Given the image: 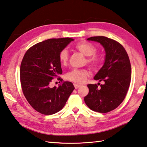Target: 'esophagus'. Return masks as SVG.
I'll list each match as a JSON object with an SVG mask.
<instances>
[{"mask_svg":"<svg viewBox=\"0 0 147 147\" xmlns=\"http://www.w3.org/2000/svg\"><path fill=\"white\" fill-rule=\"evenodd\" d=\"M74 88H75L76 89L78 88H80V87H81V85H78V84H76V83H74Z\"/></svg>","mask_w":147,"mask_h":147,"instance_id":"34e87169","label":"esophagus"}]
</instances>
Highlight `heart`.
I'll return each mask as SVG.
<instances>
[{"label": "heart", "instance_id": "1", "mask_svg": "<svg viewBox=\"0 0 147 147\" xmlns=\"http://www.w3.org/2000/svg\"><path fill=\"white\" fill-rule=\"evenodd\" d=\"M75 48L84 55L89 57L88 62L92 67H97L100 64V60L96 56H93L97 52V49L91 43L86 41H82L77 43ZM69 58L68 51L66 49H64L60 51L59 55V61L61 64L65 65L67 64ZM88 75L87 71L83 69H74L66 74V79L69 81L76 83H83L85 82Z\"/></svg>", "mask_w": 147, "mask_h": 147}]
</instances>
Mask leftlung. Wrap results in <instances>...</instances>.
<instances>
[{
    "instance_id": "left-lung-1",
    "label": "left lung",
    "mask_w": 147,
    "mask_h": 147,
    "mask_svg": "<svg viewBox=\"0 0 147 147\" xmlns=\"http://www.w3.org/2000/svg\"><path fill=\"white\" fill-rule=\"evenodd\" d=\"M87 40L99 42L106 55L104 64L94 78L104 84L100 88L96 84H88L89 92L84 100L90 110L107 113L121 104L127 92L131 78L130 60L123 46L113 39L96 36Z\"/></svg>"
}]
</instances>
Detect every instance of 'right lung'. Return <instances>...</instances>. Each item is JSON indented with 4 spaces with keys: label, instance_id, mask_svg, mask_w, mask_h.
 <instances>
[{
    "label": "right lung",
    "instance_id": "right-lung-1",
    "mask_svg": "<svg viewBox=\"0 0 147 147\" xmlns=\"http://www.w3.org/2000/svg\"><path fill=\"white\" fill-rule=\"evenodd\" d=\"M72 41L69 37L45 40L28 49L23 58L20 66L23 93L40 113L50 115L61 110L74 90L70 82L50 87L51 80L62 73L59 53ZM58 80L62 82L60 78Z\"/></svg>",
    "mask_w": 147,
    "mask_h": 147
}]
</instances>
